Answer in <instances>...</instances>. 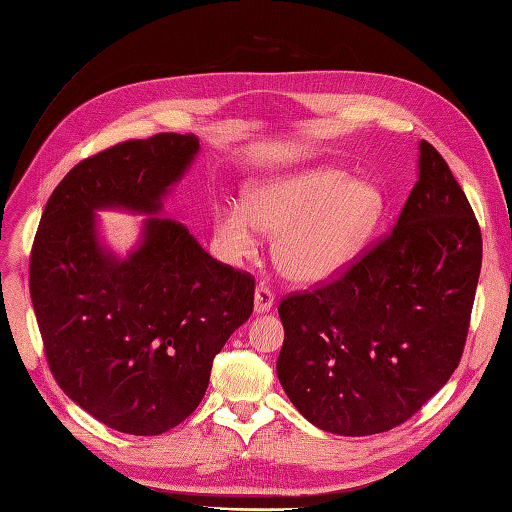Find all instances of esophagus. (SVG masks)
Here are the masks:
<instances>
[{
	"label": "esophagus",
	"mask_w": 512,
	"mask_h": 512,
	"mask_svg": "<svg viewBox=\"0 0 512 512\" xmlns=\"http://www.w3.org/2000/svg\"><path fill=\"white\" fill-rule=\"evenodd\" d=\"M273 301H275L273 292H271L265 284H260V286L256 288V292H254V312H256V314H267V312H271Z\"/></svg>",
	"instance_id": "esophagus-1"
}]
</instances>
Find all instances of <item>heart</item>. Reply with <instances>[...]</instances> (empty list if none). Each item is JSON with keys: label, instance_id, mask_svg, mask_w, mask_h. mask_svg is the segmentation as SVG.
<instances>
[{"label": "heart", "instance_id": "b5f03b06", "mask_svg": "<svg viewBox=\"0 0 512 512\" xmlns=\"http://www.w3.org/2000/svg\"><path fill=\"white\" fill-rule=\"evenodd\" d=\"M380 185L339 166H314L250 185L245 209L215 207L213 224L230 256H247L260 232L275 237V267L288 282L318 286L348 271L384 215Z\"/></svg>", "mask_w": 512, "mask_h": 512}]
</instances>
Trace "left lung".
Segmentation results:
<instances>
[{"label": "left lung", "mask_w": 512, "mask_h": 512, "mask_svg": "<svg viewBox=\"0 0 512 512\" xmlns=\"http://www.w3.org/2000/svg\"><path fill=\"white\" fill-rule=\"evenodd\" d=\"M483 262L466 194L427 141L393 235L339 280L280 303L277 378L309 423L339 436L401 425L459 365Z\"/></svg>", "instance_id": "1"}]
</instances>
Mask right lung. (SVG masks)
I'll return each instance as SVG.
<instances>
[{"instance_id":"right-lung-1","label":"right lung","mask_w":512,"mask_h":512,"mask_svg":"<svg viewBox=\"0 0 512 512\" xmlns=\"http://www.w3.org/2000/svg\"><path fill=\"white\" fill-rule=\"evenodd\" d=\"M200 151L162 132L76 164L51 194L29 260L46 361L76 406L132 436H160L205 397L211 365L252 316L254 277L211 258L162 218ZM98 210L145 214L126 255L105 243Z\"/></svg>"}]
</instances>
